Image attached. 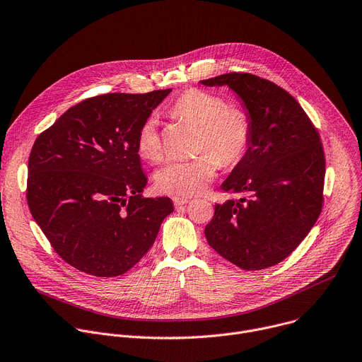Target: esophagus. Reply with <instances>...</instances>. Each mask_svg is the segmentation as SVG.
<instances>
[{
    "label": "esophagus",
    "mask_w": 362,
    "mask_h": 362,
    "mask_svg": "<svg viewBox=\"0 0 362 362\" xmlns=\"http://www.w3.org/2000/svg\"><path fill=\"white\" fill-rule=\"evenodd\" d=\"M189 202H190V200H189L187 197H182V196H175V197H173V203H175L176 207L183 206V204H187Z\"/></svg>",
    "instance_id": "34e87169"
}]
</instances>
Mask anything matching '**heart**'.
Returning a JSON list of instances; mask_svg holds the SVG:
<instances>
[{"label": "heart", "instance_id": "b5f03b06", "mask_svg": "<svg viewBox=\"0 0 362 362\" xmlns=\"http://www.w3.org/2000/svg\"><path fill=\"white\" fill-rule=\"evenodd\" d=\"M172 113L199 127V151L194 159L169 160L155 175L156 187L166 194L194 196L216 176L218 165L234 166L245 158L252 142V122L240 107L227 106L224 98L203 89L186 90L173 105ZM138 155L149 162L162 159L158 120L151 116L136 138Z\"/></svg>", "mask_w": 362, "mask_h": 362}]
</instances>
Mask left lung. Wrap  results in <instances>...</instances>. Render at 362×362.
Masks as SVG:
<instances>
[{
  "label": "left lung",
  "instance_id": "8db88e82",
  "mask_svg": "<svg viewBox=\"0 0 362 362\" xmlns=\"http://www.w3.org/2000/svg\"><path fill=\"white\" fill-rule=\"evenodd\" d=\"M200 82L227 85L252 122L247 153L221 185L240 199L214 206L204 228L207 243L243 270L279 264L321 213L325 159L320 134L300 103L272 81L230 72Z\"/></svg>",
  "mask_w": 362,
  "mask_h": 362
}]
</instances>
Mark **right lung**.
<instances>
[{
	"instance_id": "add662e5",
	"label": "right lung",
	"mask_w": 362,
	"mask_h": 362,
	"mask_svg": "<svg viewBox=\"0 0 362 362\" xmlns=\"http://www.w3.org/2000/svg\"><path fill=\"white\" fill-rule=\"evenodd\" d=\"M106 93L69 107L35 141L27 202L57 255L96 277L131 270L152 247L169 197H144L138 132L170 93Z\"/></svg>"
}]
</instances>
